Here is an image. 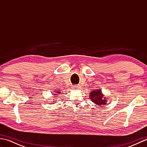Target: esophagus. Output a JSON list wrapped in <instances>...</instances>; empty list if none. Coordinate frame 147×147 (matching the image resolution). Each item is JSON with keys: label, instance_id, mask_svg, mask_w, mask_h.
Here are the masks:
<instances>
[{"label": "esophagus", "instance_id": "1", "mask_svg": "<svg viewBox=\"0 0 147 147\" xmlns=\"http://www.w3.org/2000/svg\"><path fill=\"white\" fill-rule=\"evenodd\" d=\"M80 88V87H79L78 86H73V88H74V89H77V88Z\"/></svg>", "mask_w": 147, "mask_h": 147}]
</instances>
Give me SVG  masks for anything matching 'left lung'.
I'll use <instances>...</instances> for the list:
<instances>
[{
    "label": "left lung",
    "instance_id": "8db88e82",
    "mask_svg": "<svg viewBox=\"0 0 147 147\" xmlns=\"http://www.w3.org/2000/svg\"><path fill=\"white\" fill-rule=\"evenodd\" d=\"M89 96L90 99H91V101L95 105H98L99 106L106 105L107 102V98H106L105 95L103 94L101 89L92 90L90 92Z\"/></svg>",
    "mask_w": 147,
    "mask_h": 147
}]
</instances>
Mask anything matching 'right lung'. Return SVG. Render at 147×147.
Instances as JSON below:
<instances>
[{
	"mask_svg": "<svg viewBox=\"0 0 147 147\" xmlns=\"http://www.w3.org/2000/svg\"><path fill=\"white\" fill-rule=\"evenodd\" d=\"M54 93H53V96H56L55 95H59L60 94V93H61V92H59V90H57V91H54ZM54 100L55 101V100Z\"/></svg>",
	"mask_w": 147,
	"mask_h": 147,
	"instance_id": "add662e5",
	"label": "right lung"
}]
</instances>
